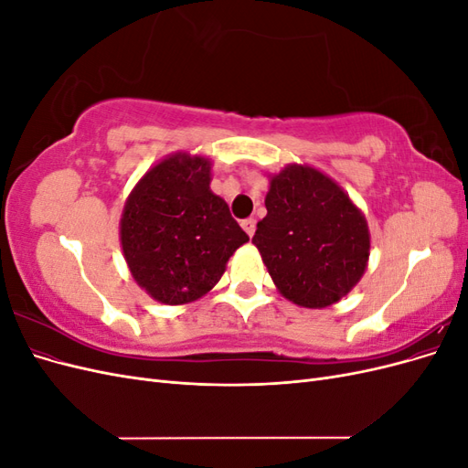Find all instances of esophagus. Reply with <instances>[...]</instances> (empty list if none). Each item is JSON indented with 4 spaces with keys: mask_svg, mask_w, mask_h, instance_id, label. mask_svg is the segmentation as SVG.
Returning a JSON list of instances; mask_svg holds the SVG:
<instances>
[{
    "mask_svg": "<svg viewBox=\"0 0 468 468\" xmlns=\"http://www.w3.org/2000/svg\"><path fill=\"white\" fill-rule=\"evenodd\" d=\"M242 229L246 230V234L251 238L253 234H256V220L253 218H246V220H242Z\"/></svg>",
    "mask_w": 468,
    "mask_h": 468,
    "instance_id": "obj_1",
    "label": "esophagus"
}]
</instances>
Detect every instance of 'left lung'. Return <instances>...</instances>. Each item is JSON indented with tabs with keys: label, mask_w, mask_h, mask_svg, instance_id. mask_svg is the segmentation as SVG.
Segmentation results:
<instances>
[{
	"label": "left lung",
	"mask_w": 468,
	"mask_h": 468,
	"mask_svg": "<svg viewBox=\"0 0 468 468\" xmlns=\"http://www.w3.org/2000/svg\"><path fill=\"white\" fill-rule=\"evenodd\" d=\"M265 207L251 242L285 299L324 308L357 285L371 239L342 187L318 169L289 165L271 179Z\"/></svg>",
	"instance_id": "obj_1"
}]
</instances>
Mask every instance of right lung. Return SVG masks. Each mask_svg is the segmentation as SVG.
I'll use <instances>...</instances> for the list:
<instances>
[{
  "label": "right lung",
  "mask_w": 468,
  "mask_h": 468,
  "mask_svg": "<svg viewBox=\"0 0 468 468\" xmlns=\"http://www.w3.org/2000/svg\"><path fill=\"white\" fill-rule=\"evenodd\" d=\"M208 183V160L176 154L154 165L124 205V260L138 285L164 304H186L208 292L250 239Z\"/></svg>",
  "instance_id": "add662e5"
}]
</instances>
